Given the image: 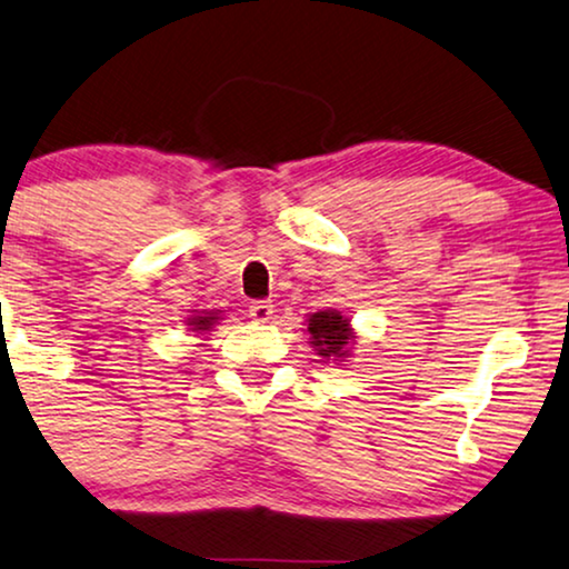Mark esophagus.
I'll list each match as a JSON object with an SVG mask.
<instances>
[{"instance_id": "34e87169", "label": "esophagus", "mask_w": 569, "mask_h": 569, "mask_svg": "<svg viewBox=\"0 0 569 569\" xmlns=\"http://www.w3.org/2000/svg\"><path fill=\"white\" fill-rule=\"evenodd\" d=\"M249 317H252L254 322L272 320V305L270 301H254V305L249 307Z\"/></svg>"}]
</instances>
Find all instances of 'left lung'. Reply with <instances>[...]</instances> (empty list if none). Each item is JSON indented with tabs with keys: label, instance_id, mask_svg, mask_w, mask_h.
<instances>
[{
	"label": "left lung",
	"instance_id": "obj_1",
	"mask_svg": "<svg viewBox=\"0 0 569 569\" xmlns=\"http://www.w3.org/2000/svg\"><path fill=\"white\" fill-rule=\"evenodd\" d=\"M309 343L322 356L325 361H346L351 356V346L356 340V332L351 328V320L338 312V309H322L307 317Z\"/></svg>",
	"mask_w": 569,
	"mask_h": 569
}]
</instances>
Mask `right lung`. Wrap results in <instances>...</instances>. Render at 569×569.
Here are the masks:
<instances>
[{
    "label": "right lung",
    "mask_w": 569,
    "mask_h": 569,
    "mask_svg": "<svg viewBox=\"0 0 569 569\" xmlns=\"http://www.w3.org/2000/svg\"><path fill=\"white\" fill-rule=\"evenodd\" d=\"M221 312H200V315H194V317H187V325H189V330L192 332H208V330H213V325L221 320V317H218Z\"/></svg>",
    "instance_id": "obj_1"
}]
</instances>
